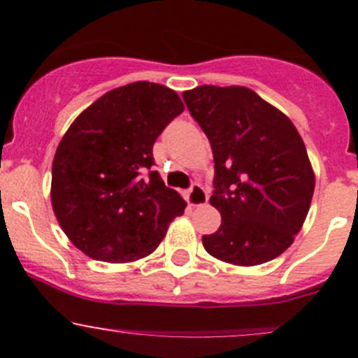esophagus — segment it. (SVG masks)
<instances>
[{
    "label": "esophagus",
    "instance_id": "1",
    "mask_svg": "<svg viewBox=\"0 0 358 358\" xmlns=\"http://www.w3.org/2000/svg\"><path fill=\"white\" fill-rule=\"evenodd\" d=\"M187 202H189L190 206H202L208 202V192H206L204 189H202V185L199 183H194L192 187H190L189 194H187Z\"/></svg>",
    "mask_w": 358,
    "mask_h": 358
}]
</instances>
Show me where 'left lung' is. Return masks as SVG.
Masks as SVG:
<instances>
[{
  "label": "left lung",
  "instance_id": "1",
  "mask_svg": "<svg viewBox=\"0 0 358 358\" xmlns=\"http://www.w3.org/2000/svg\"><path fill=\"white\" fill-rule=\"evenodd\" d=\"M182 96L215 159L209 202L222 225L202 236L204 249L237 266L277 258L301 230L315 189L298 129L246 86L202 85Z\"/></svg>",
  "mask_w": 358,
  "mask_h": 358
}]
</instances>
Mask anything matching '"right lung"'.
Wrapping results in <instances>:
<instances>
[{
	"mask_svg": "<svg viewBox=\"0 0 358 358\" xmlns=\"http://www.w3.org/2000/svg\"><path fill=\"white\" fill-rule=\"evenodd\" d=\"M183 112L168 86L136 81L107 92L74 119L52 166V206L60 227L90 258H145L187 202L164 185L152 147Z\"/></svg>",
	"mask_w": 358,
	"mask_h": 358,
	"instance_id": "obj_1",
	"label": "right lung"
}]
</instances>
